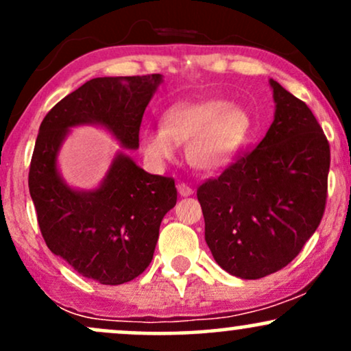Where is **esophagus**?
Returning a JSON list of instances; mask_svg holds the SVG:
<instances>
[{
	"instance_id": "1",
	"label": "esophagus",
	"mask_w": 351,
	"mask_h": 351,
	"mask_svg": "<svg viewBox=\"0 0 351 351\" xmlns=\"http://www.w3.org/2000/svg\"><path fill=\"white\" fill-rule=\"evenodd\" d=\"M176 188H178L180 196H183V198H188V196L193 195V188L188 186L186 183H178L176 184Z\"/></svg>"
}]
</instances>
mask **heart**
Here are the masks:
<instances>
[{
    "mask_svg": "<svg viewBox=\"0 0 351 351\" xmlns=\"http://www.w3.org/2000/svg\"><path fill=\"white\" fill-rule=\"evenodd\" d=\"M252 132L247 108L226 99L176 102L163 112L162 127L142 132V148L148 163L162 168L176 158L178 145H186V158L196 170L219 173L239 158Z\"/></svg>",
    "mask_w": 351,
    "mask_h": 351,
    "instance_id": "obj_1",
    "label": "heart"
}]
</instances>
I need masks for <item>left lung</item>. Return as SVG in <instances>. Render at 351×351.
<instances>
[{
    "mask_svg": "<svg viewBox=\"0 0 351 351\" xmlns=\"http://www.w3.org/2000/svg\"><path fill=\"white\" fill-rule=\"evenodd\" d=\"M274 122L263 142L198 188L204 239L221 269L239 279L280 271L320 224L330 147L312 110L277 80Z\"/></svg>",
    "mask_w": 351,
    "mask_h": 351,
    "instance_id": "8db88e82",
    "label": "left lung"
}]
</instances>
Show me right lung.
Segmentation results:
<instances>
[{
  "label": "right lung",
  "mask_w": 351,
  "mask_h": 351,
  "mask_svg": "<svg viewBox=\"0 0 351 351\" xmlns=\"http://www.w3.org/2000/svg\"><path fill=\"white\" fill-rule=\"evenodd\" d=\"M162 82V74L90 79L39 127L29 193L43 237L52 254L100 284H125L148 267L163 216L176 204L175 180L150 175L127 155L138 148L143 112ZM82 124L102 128L123 147L90 190L71 187L58 170L60 148Z\"/></svg>",
  "instance_id": "1"
}]
</instances>
